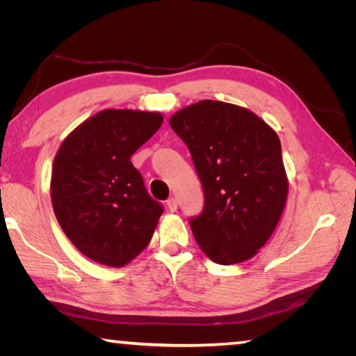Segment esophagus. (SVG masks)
<instances>
[{
    "mask_svg": "<svg viewBox=\"0 0 356 356\" xmlns=\"http://www.w3.org/2000/svg\"><path fill=\"white\" fill-rule=\"evenodd\" d=\"M168 209L171 210V212H177V200L176 197H171V200H168Z\"/></svg>",
    "mask_w": 356,
    "mask_h": 356,
    "instance_id": "obj_1",
    "label": "esophagus"
}]
</instances>
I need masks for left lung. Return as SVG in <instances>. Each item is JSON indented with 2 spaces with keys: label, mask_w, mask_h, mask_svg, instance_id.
Returning a JSON list of instances; mask_svg holds the SVG:
<instances>
[{
  "label": "left lung",
  "mask_w": 356,
  "mask_h": 356,
  "mask_svg": "<svg viewBox=\"0 0 356 356\" xmlns=\"http://www.w3.org/2000/svg\"><path fill=\"white\" fill-rule=\"evenodd\" d=\"M201 179L202 213L190 221L204 254L221 265L257 254L278 226L289 195L276 131L243 106L201 100L170 118Z\"/></svg>",
  "instance_id": "left-lung-1"
}]
</instances>
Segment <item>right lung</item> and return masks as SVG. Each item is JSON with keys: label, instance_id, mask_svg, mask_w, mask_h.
<instances>
[{"label": "right lung", "instance_id": "right-lung-1", "mask_svg": "<svg viewBox=\"0 0 356 356\" xmlns=\"http://www.w3.org/2000/svg\"><path fill=\"white\" fill-rule=\"evenodd\" d=\"M163 124V114L102 110L65 136L51 168L59 226L91 261L124 267L149 245L163 207L144 188L130 156Z\"/></svg>", "mask_w": 356, "mask_h": 356}]
</instances>
